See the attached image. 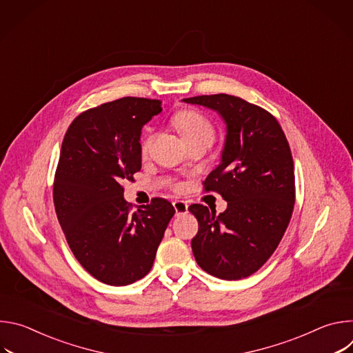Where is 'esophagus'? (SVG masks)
<instances>
[{
  "label": "esophagus",
  "mask_w": 353,
  "mask_h": 353,
  "mask_svg": "<svg viewBox=\"0 0 353 353\" xmlns=\"http://www.w3.org/2000/svg\"><path fill=\"white\" fill-rule=\"evenodd\" d=\"M173 207H174L176 215H183V214H187L188 211V204L184 203V201H174Z\"/></svg>",
  "instance_id": "esophagus-1"
}]
</instances>
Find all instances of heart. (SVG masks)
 <instances>
[{"mask_svg": "<svg viewBox=\"0 0 353 353\" xmlns=\"http://www.w3.org/2000/svg\"><path fill=\"white\" fill-rule=\"evenodd\" d=\"M173 124L180 131V134L184 139L196 138V137H207L214 141V135H215L214 125L205 116H203L195 110L179 112L173 117ZM149 145H150V137H146L142 142L143 152H146Z\"/></svg>", "mask_w": 353, "mask_h": 353, "instance_id": "obj_1", "label": "heart"}]
</instances>
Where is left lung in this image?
<instances>
[{
  "label": "left lung",
  "instance_id": "left-lung-1",
  "mask_svg": "<svg viewBox=\"0 0 353 353\" xmlns=\"http://www.w3.org/2000/svg\"><path fill=\"white\" fill-rule=\"evenodd\" d=\"M216 112L226 124L221 163L205 179L228 208L216 215L201 204L188 211L198 221L191 240L196 264L226 281L259 271L276 250L293 212L294 170L288 139L267 110L219 93L183 99Z\"/></svg>",
  "mask_w": 353,
  "mask_h": 353
}]
</instances>
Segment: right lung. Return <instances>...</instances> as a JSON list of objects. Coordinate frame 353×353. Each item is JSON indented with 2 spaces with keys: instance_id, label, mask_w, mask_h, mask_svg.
Wrapping results in <instances>:
<instances>
[{
  "instance_id": "1",
  "label": "right lung",
  "mask_w": 353,
  "mask_h": 353,
  "mask_svg": "<svg viewBox=\"0 0 353 353\" xmlns=\"http://www.w3.org/2000/svg\"><path fill=\"white\" fill-rule=\"evenodd\" d=\"M161 100L123 97L79 114L67 130L54 177L59 222L79 264L97 281L125 286L143 278L174 215L165 198L124 199V180L141 170V130Z\"/></svg>"
}]
</instances>
